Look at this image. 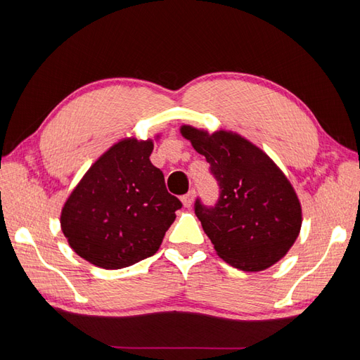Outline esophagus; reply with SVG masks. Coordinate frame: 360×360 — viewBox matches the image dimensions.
<instances>
[{
  "label": "esophagus",
  "instance_id": "34e87169",
  "mask_svg": "<svg viewBox=\"0 0 360 360\" xmlns=\"http://www.w3.org/2000/svg\"><path fill=\"white\" fill-rule=\"evenodd\" d=\"M195 196H196V192L195 190H190V192L187 195L182 196V204L186 205V207H192V204L195 201Z\"/></svg>",
  "mask_w": 360,
  "mask_h": 360
}]
</instances>
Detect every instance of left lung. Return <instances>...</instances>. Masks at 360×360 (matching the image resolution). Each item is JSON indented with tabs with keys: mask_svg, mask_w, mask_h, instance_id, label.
<instances>
[{
	"mask_svg": "<svg viewBox=\"0 0 360 360\" xmlns=\"http://www.w3.org/2000/svg\"><path fill=\"white\" fill-rule=\"evenodd\" d=\"M181 134L205 156L219 186L213 207L200 200L195 213L217 254L246 272L271 267L288 254L302 227V205L274 160L240 134H209L190 125Z\"/></svg>",
	"mask_w": 360,
	"mask_h": 360,
	"instance_id": "obj_1",
	"label": "left lung"
}]
</instances>
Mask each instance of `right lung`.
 Segmentation results:
<instances>
[{
  "mask_svg": "<svg viewBox=\"0 0 360 360\" xmlns=\"http://www.w3.org/2000/svg\"><path fill=\"white\" fill-rule=\"evenodd\" d=\"M153 141L122 139L105 151L68 198L62 232L79 257L122 269L155 255L182 207L151 164Z\"/></svg>",
  "mask_w": 360,
  "mask_h": 360,
  "instance_id": "add662e5",
  "label": "right lung"
}]
</instances>
